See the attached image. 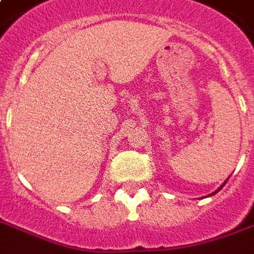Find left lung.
<instances>
[{
    "label": "left lung",
    "instance_id": "8db88e82",
    "mask_svg": "<svg viewBox=\"0 0 254 254\" xmlns=\"http://www.w3.org/2000/svg\"><path fill=\"white\" fill-rule=\"evenodd\" d=\"M225 184H226V181H225V183H224V184H222L221 187L218 188L217 190H216V191H213V193H212V194H210V196H213V194H216V193H217V191H220V190H221V189H222V187H224V185H225Z\"/></svg>",
    "mask_w": 254,
    "mask_h": 254
}]
</instances>
